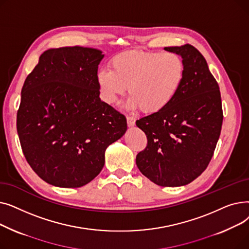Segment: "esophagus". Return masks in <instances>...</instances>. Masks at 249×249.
<instances>
[{
  "mask_svg": "<svg viewBox=\"0 0 249 249\" xmlns=\"http://www.w3.org/2000/svg\"><path fill=\"white\" fill-rule=\"evenodd\" d=\"M135 121H136V118L132 115H128L127 116V123L129 126H134L135 125Z\"/></svg>",
  "mask_w": 249,
  "mask_h": 249,
  "instance_id": "34e87169",
  "label": "esophagus"
}]
</instances>
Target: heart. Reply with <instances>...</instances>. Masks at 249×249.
Segmentation results:
<instances>
[{"label":"heart","instance_id":"obj_1","mask_svg":"<svg viewBox=\"0 0 249 249\" xmlns=\"http://www.w3.org/2000/svg\"><path fill=\"white\" fill-rule=\"evenodd\" d=\"M110 70L97 73L102 99L115 104L128 88V105L145 114H155L171 104L186 74L184 59L175 52L126 51L115 55Z\"/></svg>","mask_w":249,"mask_h":249}]
</instances>
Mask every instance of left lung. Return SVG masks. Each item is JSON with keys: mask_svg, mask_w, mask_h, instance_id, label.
I'll list each match as a JSON object with an SVG mask.
<instances>
[{"mask_svg": "<svg viewBox=\"0 0 249 249\" xmlns=\"http://www.w3.org/2000/svg\"><path fill=\"white\" fill-rule=\"evenodd\" d=\"M164 49L184 59L185 80L165 109L136 121L147 137L136 164L154 184L179 187L201 176L211 161L223 110L218 83L201 52L191 44Z\"/></svg>", "mask_w": 249, "mask_h": 249, "instance_id": "left-lung-1", "label": "left lung"}]
</instances>
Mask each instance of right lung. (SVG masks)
Wrapping results in <instances>:
<instances>
[{
  "instance_id": "1",
  "label": "right lung",
  "mask_w": 249,
  "mask_h": 249,
  "mask_svg": "<svg viewBox=\"0 0 249 249\" xmlns=\"http://www.w3.org/2000/svg\"><path fill=\"white\" fill-rule=\"evenodd\" d=\"M103 57L95 48L48 49L23 85L17 112L22 151L52 186L89 184L102 171L105 150L127 130L125 116L99 97Z\"/></svg>"
}]
</instances>
